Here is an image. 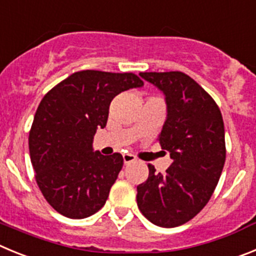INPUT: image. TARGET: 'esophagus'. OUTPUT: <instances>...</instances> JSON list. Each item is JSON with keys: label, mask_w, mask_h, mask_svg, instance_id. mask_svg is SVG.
<instances>
[{"label": "esophagus", "mask_w": 256, "mask_h": 256, "mask_svg": "<svg viewBox=\"0 0 256 256\" xmlns=\"http://www.w3.org/2000/svg\"><path fill=\"white\" fill-rule=\"evenodd\" d=\"M122 156H124V163H125V164H130L131 162H135V160H136V156H132V154L126 153L124 154Z\"/></svg>", "instance_id": "esophagus-1"}]
</instances>
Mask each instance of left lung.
Returning a JSON list of instances; mask_svg holds the SVG:
<instances>
[{
    "instance_id": "1",
    "label": "left lung",
    "mask_w": 256,
    "mask_h": 256,
    "mask_svg": "<svg viewBox=\"0 0 256 256\" xmlns=\"http://www.w3.org/2000/svg\"><path fill=\"white\" fill-rule=\"evenodd\" d=\"M139 75L166 96L167 118L158 140L172 164L164 174L148 164L138 206L152 223L172 228L192 220L213 195L226 160L224 125L217 103L186 74Z\"/></svg>"
}]
</instances>
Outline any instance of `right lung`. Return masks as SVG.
I'll return each mask as SVG.
<instances>
[{
    "mask_svg": "<svg viewBox=\"0 0 256 256\" xmlns=\"http://www.w3.org/2000/svg\"><path fill=\"white\" fill-rule=\"evenodd\" d=\"M142 85L132 72L84 70L43 96L29 132V152L36 184L60 214L82 220L106 204L124 158L93 152L94 134L107 124L114 96Z\"/></svg>",
    "mask_w": 256,
    "mask_h": 256,
    "instance_id": "right-lung-1",
    "label": "right lung"
}]
</instances>
